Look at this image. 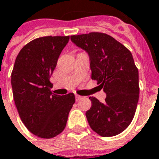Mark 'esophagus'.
I'll return each mask as SVG.
<instances>
[{
	"mask_svg": "<svg viewBox=\"0 0 159 159\" xmlns=\"http://www.w3.org/2000/svg\"><path fill=\"white\" fill-rule=\"evenodd\" d=\"M75 98H76V100L79 101V100H80L81 98H82V97L80 96V95H76V96H75Z\"/></svg>",
	"mask_w": 159,
	"mask_h": 159,
	"instance_id": "obj_1",
	"label": "esophagus"
}]
</instances>
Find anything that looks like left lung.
Instances as JSON below:
<instances>
[{"label":"left lung","mask_w":159,"mask_h":159,"mask_svg":"<svg viewBox=\"0 0 159 159\" xmlns=\"http://www.w3.org/2000/svg\"><path fill=\"white\" fill-rule=\"evenodd\" d=\"M71 40L89 54L91 79L107 94L103 103L90 97L89 125L101 136L119 135L131 123L139 100L138 69L131 52L104 33L71 35Z\"/></svg>","instance_id":"obj_1"}]
</instances>
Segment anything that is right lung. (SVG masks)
Here are the masks:
<instances>
[{
    "instance_id": "obj_1",
    "label": "right lung",
    "mask_w": 159,
    "mask_h": 159,
    "mask_svg": "<svg viewBox=\"0 0 159 159\" xmlns=\"http://www.w3.org/2000/svg\"><path fill=\"white\" fill-rule=\"evenodd\" d=\"M69 36H44L31 40L15 60L11 83L15 105L26 128L38 137H55L65 129L75 102L74 93H52L50 77Z\"/></svg>"
}]
</instances>
